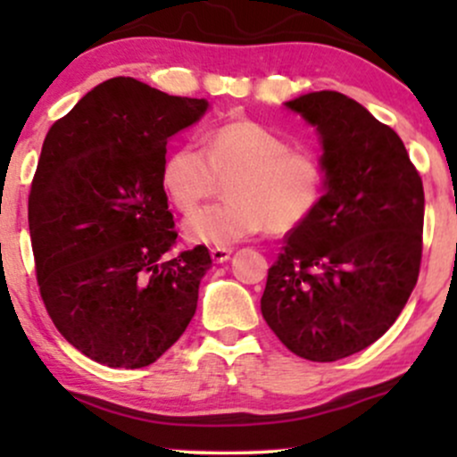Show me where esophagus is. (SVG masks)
<instances>
[{"label":"esophagus","mask_w":457,"mask_h":457,"mask_svg":"<svg viewBox=\"0 0 457 457\" xmlns=\"http://www.w3.org/2000/svg\"><path fill=\"white\" fill-rule=\"evenodd\" d=\"M229 255H232V249H228V246H212L211 249V258L214 264H223V262L229 260Z\"/></svg>","instance_id":"esophagus-1"}]
</instances>
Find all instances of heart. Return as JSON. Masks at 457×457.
I'll use <instances>...</instances> for the list:
<instances>
[{
    "mask_svg": "<svg viewBox=\"0 0 457 457\" xmlns=\"http://www.w3.org/2000/svg\"><path fill=\"white\" fill-rule=\"evenodd\" d=\"M228 202L204 208L185 221L191 243L229 246L264 232L290 234L322 206L328 174L316 150L292 148L275 130L249 118L217 124L202 150L176 145L161 165V187L180 212H193L217 195Z\"/></svg>",
    "mask_w": 457,
    "mask_h": 457,
    "instance_id": "b5f03b06",
    "label": "heart"
}]
</instances>
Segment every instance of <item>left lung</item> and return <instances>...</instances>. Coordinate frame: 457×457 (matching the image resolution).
Wrapping results in <instances>:
<instances>
[{"label": "left lung", "mask_w": 457, "mask_h": 457, "mask_svg": "<svg viewBox=\"0 0 457 457\" xmlns=\"http://www.w3.org/2000/svg\"><path fill=\"white\" fill-rule=\"evenodd\" d=\"M318 129L328 187L286 236L269 269L262 316L290 353L330 363L389 330L417 286L423 182L400 135L339 92L286 103Z\"/></svg>", "instance_id": "1"}]
</instances>
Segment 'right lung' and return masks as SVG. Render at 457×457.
<instances>
[{
  "mask_svg": "<svg viewBox=\"0 0 457 457\" xmlns=\"http://www.w3.org/2000/svg\"><path fill=\"white\" fill-rule=\"evenodd\" d=\"M206 109L115 77L46 133L28 204L36 279L55 328L96 363H154L195 313L212 260L204 245L165 258L178 232L161 165Z\"/></svg>",
  "mask_w": 457,
  "mask_h": 457,
  "instance_id": "add662e5",
  "label": "right lung"
}]
</instances>
